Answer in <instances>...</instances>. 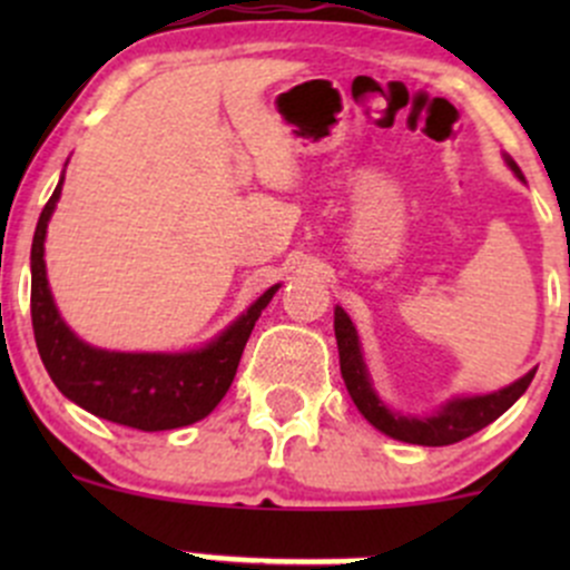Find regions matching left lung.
<instances>
[{"mask_svg": "<svg viewBox=\"0 0 570 570\" xmlns=\"http://www.w3.org/2000/svg\"><path fill=\"white\" fill-rule=\"evenodd\" d=\"M510 170L515 176H521L519 165L508 157ZM333 331H336V344H338V366H342L344 386H347L350 396L358 405V411L364 413V419L370 424H375L381 433L392 435L396 441H405V444H419V446H446L458 444V441L469 439L476 430L488 428L493 419L502 416L521 394L527 392V386L532 383L534 370L527 372L521 381L510 383L508 389H499L493 394L482 396H461V400H450L439 413L433 416H402V413L389 411L386 402L375 394L370 381V372H366L364 355H361V342L355 325L350 322L344 308H336L333 314Z\"/></svg>", "mask_w": 570, "mask_h": 570, "instance_id": "1", "label": "left lung"}]
</instances>
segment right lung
<instances>
[{
  "label": "right lung",
  "instance_id": "add662e5",
  "mask_svg": "<svg viewBox=\"0 0 570 570\" xmlns=\"http://www.w3.org/2000/svg\"><path fill=\"white\" fill-rule=\"evenodd\" d=\"M62 178L38 217L32 237V331L46 372L55 386L79 407L124 428L176 430L209 416L237 375L248 336L278 292L269 286L262 297L220 333L215 342L189 353H112L85 344L66 325L51 301L46 281L43 239L49 217L60 200Z\"/></svg>",
  "mask_w": 570,
  "mask_h": 570
}]
</instances>
